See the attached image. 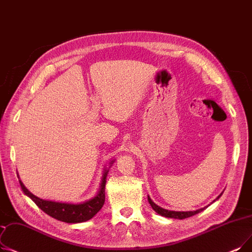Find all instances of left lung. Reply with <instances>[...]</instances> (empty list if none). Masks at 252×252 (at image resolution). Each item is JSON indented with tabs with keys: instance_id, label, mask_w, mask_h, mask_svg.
I'll return each mask as SVG.
<instances>
[{
	"instance_id": "obj_1",
	"label": "left lung",
	"mask_w": 252,
	"mask_h": 252,
	"mask_svg": "<svg viewBox=\"0 0 252 252\" xmlns=\"http://www.w3.org/2000/svg\"><path fill=\"white\" fill-rule=\"evenodd\" d=\"M221 194H222V192L220 195H218L217 198L212 203H214L216 200L220 199V196H221ZM148 202H149L150 206L152 207V209L155 210L158 214H159L161 216H165V217H169V218H175V220H184V218H188V217H190V216H192L194 214H198V213H200L201 211H203L204 209H206L207 207H209L212 204V203H210L209 205H207L204 208H201V209H198V210H195V211H171V210L163 209V208L158 206L155 202H153L150 199L149 195H148Z\"/></svg>"
}]
</instances>
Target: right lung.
Instances as JSON below:
<instances>
[{
  "mask_svg": "<svg viewBox=\"0 0 252 252\" xmlns=\"http://www.w3.org/2000/svg\"><path fill=\"white\" fill-rule=\"evenodd\" d=\"M115 159L109 162L110 167L113 165ZM109 168H104L102 181L100 184V189L94 198L84 201L82 203L72 204V203H63L49 200H43L38 198L35 194H32L26 187L25 184L19 179V183L23 191L29 198L34 201V203L40 208L42 211H44L49 216L56 218L58 220L67 222V223H79L92 220V218L99 212L105 203V185L106 178L109 172Z\"/></svg>",
  "mask_w": 252,
  "mask_h": 252,
  "instance_id": "right-lung-1",
  "label": "right lung"
}]
</instances>
